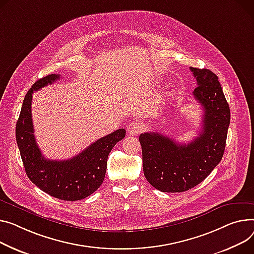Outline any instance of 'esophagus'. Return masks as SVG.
Listing matches in <instances>:
<instances>
[{"instance_id": "1", "label": "esophagus", "mask_w": 254, "mask_h": 254, "mask_svg": "<svg viewBox=\"0 0 254 254\" xmlns=\"http://www.w3.org/2000/svg\"><path fill=\"white\" fill-rule=\"evenodd\" d=\"M142 124L140 122H133L127 126V132L131 136H137L142 129Z\"/></svg>"}]
</instances>
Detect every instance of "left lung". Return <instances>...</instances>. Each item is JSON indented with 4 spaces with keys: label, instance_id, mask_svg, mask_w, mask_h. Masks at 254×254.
I'll return each mask as SVG.
<instances>
[{
    "label": "left lung",
    "instance_id": "1",
    "mask_svg": "<svg viewBox=\"0 0 254 254\" xmlns=\"http://www.w3.org/2000/svg\"><path fill=\"white\" fill-rule=\"evenodd\" d=\"M190 69L197 80L194 98L204 111L198 137L188 145L154 131L139 137L145 178L161 192L194 188L222 160L226 148L231 113L218 77L209 69Z\"/></svg>",
    "mask_w": 254,
    "mask_h": 254
}]
</instances>
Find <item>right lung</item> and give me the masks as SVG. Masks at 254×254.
<instances>
[{
    "mask_svg": "<svg viewBox=\"0 0 254 254\" xmlns=\"http://www.w3.org/2000/svg\"><path fill=\"white\" fill-rule=\"evenodd\" d=\"M59 78V74H50L32 84L25 95L16 124V141L29 180L51 196L65 201H75L90 196L102 185L108 155L115 144L126 137V129L114 130L70 159H46L33 134L32 93Z\"/></svg>",
    "mask_w": 254,
    "mask_h": 254,
    "instance_id": "1",
    "label": "right lung"
}]
</instances>
